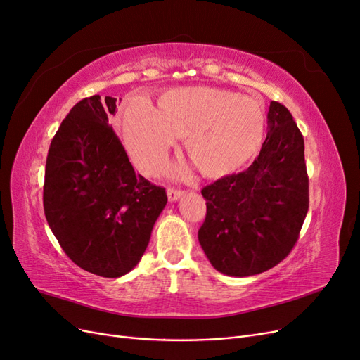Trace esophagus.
I'll return each instance as SVG.
<instances>
[{"mask_svg": "<svg viewBox=\"0 0 360 360\" xmlns=\"http://www.w3.org/2000/svg\"><path fill=\"white\" fill-rule=\"evenodd\" d=\"M167 193H168V200H169L171 202H174V201H177V200H180V198L183 197V195H184V191L174 189V188H168Z\"/></svg>", "mask_w": 360, "mask_h": 360, "instance_id": "obj_1", "label": "esophagus"}]
</instances>
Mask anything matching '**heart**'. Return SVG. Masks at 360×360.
Listing matches in <instances>:
<instances>
[{"mask_svg":"<svg viewBox=\"0 0 360 360\" xmlns=\"http://www.w3.org/2000/svg\"><path fill=\"white\" fill-rule=\"evenodd\" d=\"M155 108L134 96L122 111V132L130 158L155 171L180 136L207 177H224L252 159L263 143V105L250 96L217 86H181L163 93Z\"/></svg>","mask_w":360,"mask_h":360,"instance_id":"obj_1","label":"heart"}]
</instances>
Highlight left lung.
<instances>
[{
    "label": "left lung",
    "mask_w": 360,
    "mask_h": 360,
    "mask_svg": "<svg viewBox=\"0 0 360 360\" xmlns=\"http://www.w3.org/2000/svg\"><path fill=\"white\" fill-rule=\"evenodd\" d=\"M300 130L284 105L270 102L267 136L246 171L205 186L198 240L212 266L228 276L275 267L296 245L309 207Z\"/></svg>",
    "instance_id": "1"
}]
</instances>
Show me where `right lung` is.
I'll return each instance as SVG.
<instances>
[{
  "instance_id": "add662e5",
  "label": "right lung",
  "mask_w": 360,
  "mask_h": 360,
  "mask_svg": "<svg viewBox=\"0 0 360 360\" xmlns=\"http://www.w3.org/2000/svg\"><path fill=\"white\" fill-rule=\"evenodd\" d=\"M117 99L76 103L48 151L43 209L76 266L103 278L129 274L144 255L167 192L135 174L111 127Z\"/></svg>"
}]
</instances>
